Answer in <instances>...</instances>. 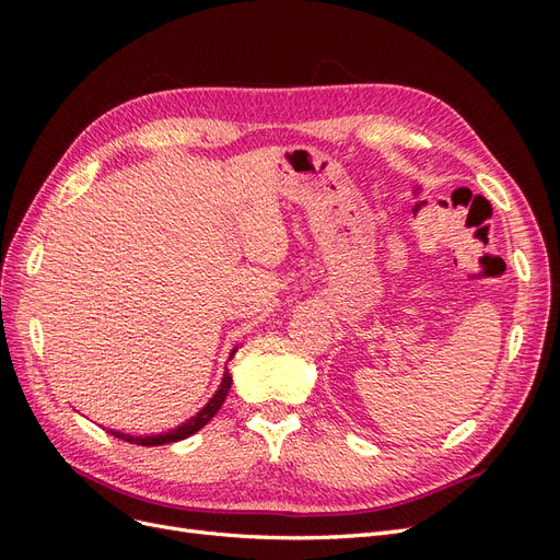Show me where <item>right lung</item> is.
<instances>
[{
	"mask_svg": "<svg viewBox=\"0 0 560 560\" xmlns=\"http://www.w3.org/2000/svg\"><path fill=\"white\" fill-rule=\"evenodd\" d=\"M233 352H235V350H231V358H233ZM229 389H231V374H229V371H224L222 385H219V389L214 393V397H212L206 406H202V409H200L191 420L182 422L179 428H175V430H167V432H163V434H151V436H132V434L114 432V430H109V434H114L116 439H124V442L138 444V446H163V444L182 442V439L191 436V434H196L200 428H206V425H208V422L214 418V413H217L219 409H222V404H224V399H226V395H229Z\"/></svg>",
	"mask_w": 560,
	"mask_h": 560,
	"instance_id": "1",
	"label": "right lung"
}]
</instances>
